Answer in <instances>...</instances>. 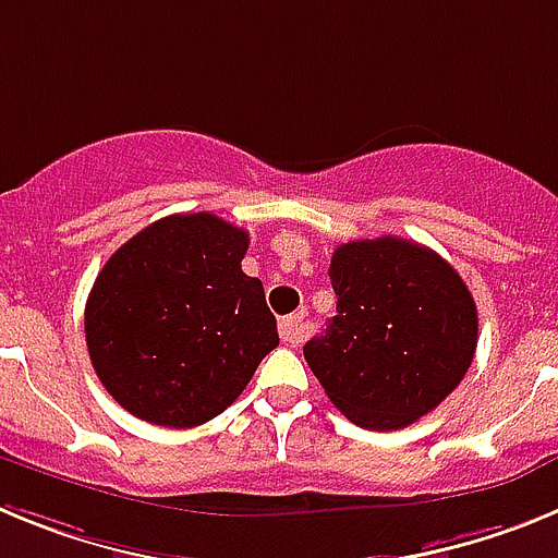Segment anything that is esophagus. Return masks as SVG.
Here are the masks:
<instances>
[{
	"label": "esophagus",
	"instance_id": "obj_1",
	"mask_svg": "<svg viewBox=\"0 0 558 558\" xmlns=\"http://www.w3.org/2000/svg\"><path fill=\"white\" fill-rule=\"evenodd\" d=\"M279 335L284 343H302L304 340V315H288L279 322Z\"/></svg>",
	"mask_w": 558,
	"mask_h": 558
}]
</instances>
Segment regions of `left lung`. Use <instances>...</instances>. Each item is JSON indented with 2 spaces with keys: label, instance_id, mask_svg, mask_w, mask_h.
<instances>
[{
  "label": "left lung",
  "instance_id": "obj_1",
  "mask_svg": "<svg viewBox=\"0 0 558 558\" xmlns=\"http://www.w3.org/2000/svg\"><path fill=\"white\" fill-rule=\"evenodd\" d=\"M338 295L304 357L332 405L366 430H399L456 391L477 347V307L458 270L425 245L377 236L338 245Z\"/></svg>",
  "mask_w": 558,
  "mask_h": 558
}]
</instances>
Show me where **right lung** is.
<instances>
[{
    "instance_id": "1",
    "label": "right lung",
    "mask_w": 558,
    "mask_h": 558,
    "mask_svg": "<svg viewBox=\"0 0 558 558\" xmlns=\"http://www.w3.org/2000/svg\"><path fill=\"white\" fill-rule=\"evenodd\" d=\"M248 231L209 211L170 215L97 274L86 347L102 388L159 427H198L234 402L279 347L263 282L240 263Z\"/></svg>"
}]
</instances>
